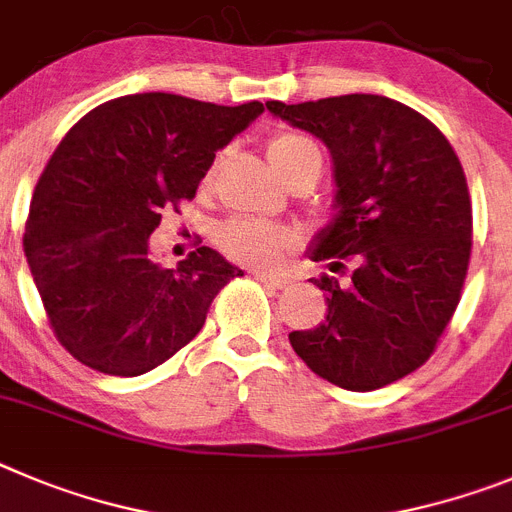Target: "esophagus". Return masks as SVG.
I'll return each instance as SVG.
<instances>
[{
  "label": "esophagus",
  "mask_w": 512,
  "mask_h": 512,
  "mask_svg": "<svg viewBox=\"0 0 512 512\" xmlns=\"http://www.w3.org/2000/svg\"><path fill=\"white\" fill-rule=\"evenodd\" d=\"M252 275H255L260 283L270 285V288H285V285H288V278H283V275H275V273H267V270H252Z\"/></svg>",
  "instance_id": "obj_1"
}]
</instances>
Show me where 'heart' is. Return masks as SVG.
<instances>
[{
	"label": "heart",
	"instance_id": "obj_1",
	"mask_svg": "<svg viewBox=\"0 0 512 512\" xmlns=\"http://www.w3.org/2000/svg\"><path fill=\"white\" fill-rule=\"evenodd\" d=\"M267 158L278 170V176L285 178L293 168H298L306 160H319V147L313 145L308 137L296 135V132H280L267 140ZM216 245L227 257L245 265L255 267H273L288 250H293L296 237L293 232L275 224L250 219V216H234L219 229Z\"/></svg>",
	"mask_w": 512,
	"mask_h": 512
}]
</instances>
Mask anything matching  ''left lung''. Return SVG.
I'll list each match as a JSON object with an SVG mask.
<instances>
[{
  "instance_id": "8db88e82",
  "label": "left lung",
  "mask_w": 512,
  "mask_h": 512,
  "mask_svg": "<svg viewBox=\"0 0 512 512\" xmlns=\"http://www.w3.org/2000/svg\"><path fill=\"white\" fill-rule=\"evenodd\" d=\"M311 132L334 160L336 216L308 250L324 275L326 321L290 331V347L344 390L385 388L434 354L462 298L472 255V201L454 147L434 122L375 94L265 104Z\"/></svg>"
}]
</instances>
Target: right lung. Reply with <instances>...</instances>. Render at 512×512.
Wrapping results in <instances>:
<instances>
[{"instance_id": "obj_1", "label": "right lung", "mask_w": 512, "mask_h": 512, "mask_svg": "<svg viewBox=\"0 0 512 512\" xmlns=\"http://www.w3.org/2000/svg\"><path fill=\"white\" fill-rule=\"evenodd\" d=\"M265 112L176 94L104 101L45 165L25 224V257L58 342L96 372L137 377L199 334L239 267L211 247L176 270L150 257L165 206L196 196L216 153Z\"/></svg>"}]
</instances>
